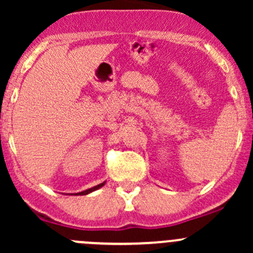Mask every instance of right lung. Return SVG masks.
<instances>
[{
  "label": "right lung",
  "instance_id": "add662e5",
  "mask_svg": "<svg viewBox=\"0 0 253 253\" xmlns=\"http://www.w3.org/2000/svg\"><path fill=\"white\" fill-rule=\"evenodd\" d=\"M104 185H105V182H103V183H99V185H98V186H94V187H91V188H88V190H85V191H82V192L75 193V195H76V196H85V195H88V193L93 192V191L98 190V188L103 187V186H104Z\"/></svg>",
  "mask_w": 253,
  "mask_h": 253
}]
</instances>
